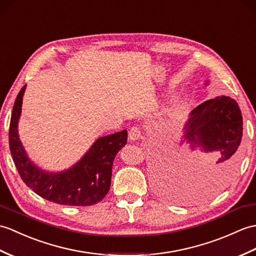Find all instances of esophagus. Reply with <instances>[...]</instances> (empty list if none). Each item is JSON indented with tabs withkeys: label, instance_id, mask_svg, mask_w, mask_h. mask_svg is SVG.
Here are the masks:
<instances>
[{
	"label": "esophagus",
	"instance_id": "obj_1",
	"mask_svg": "<svg viewBox=\"0 0 256 256\" xmlns=\"http://www.w3.org/2000/svg\"><path fill=\"white\" fill-rule=\"evenodd\" d=\"M128 138L132 140H136L142 138V128L140 126H135L128 130Z\"/></svg>",
	"mask_w": 256,
	"mask_h": 256
}]
</instances>
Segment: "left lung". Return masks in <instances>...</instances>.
Segmentation results:
<instances>
[{
	"label": "left lung",
	"mask_w": 256,
	"mask_h": 256,
	"mask_svg": "<svg viewBox=\"0 0 256 256\" xmlns=\"http://www.w3.org/2000/svg\"><path fill=\"white\" fill-rule=\"evenodd\" d=\"M243 121L238 102L228 96L205 101L191 112L186 124V135L192 147L200 146L216 158L210 169V183L219 186L229 180L239 160ZM160 180L170 190L181 193L183 178L171 170H160ZM174 192V191H172Z\"/></svg>",
	"instance_id": "8db88e82"
}]
</instances>
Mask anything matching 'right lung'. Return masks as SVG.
I'll return each instance as SVG.
<instances>
[{"instance_id": "1", "label": "right lung", "mask_w": 256, "mask_h": 256, "mask_svg": "<svg viewBox=\"0 0 256 256\" xmlns=\"http://www.w3.org/2000/svg\"><path fill=\"white\" fill-rule=\"evenodd\" d=\"M25 89L26 85L17 94L8 132L10 150L22 180L36 194L53 203L68 206L99 203L109 192L112 164L118 152L126 144V130L98 138L72 169L61 174H46L29 162L17 133Z\"/></svg>"}]
</instances>
